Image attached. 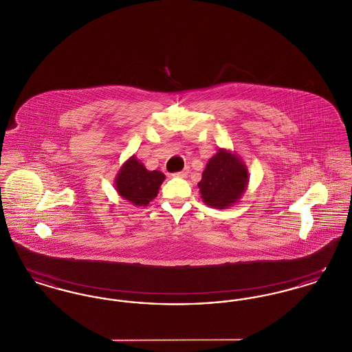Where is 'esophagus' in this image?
<instances>
[{"mask_svg": "<svg viewBox=\"0 0 352 352\" xmlns=\"http://www.w3.org/2000/svg\"><path fill=\"white\" fill-rule=\"evenodd\" d=\"M187 174H188V171H187V170H182V171L174 173V174H173V177H179V178H186V177H187Z\"/></svg>", "mask_w": 352, "mask_h": 352, "instance_id": "obj_1", "label": "esophagus"}]
</instances>
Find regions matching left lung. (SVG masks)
<instances>
[{
	"label": "left lung",
	"instance_id": "1",
	"mask_svg": "<svg viewBox=\"0 0 352 352\" xmlns=\"http://www.w3.org/2000/svg\"><path fill=\"white\" fill-rule=\"evenodd\" d=\"M247 184L248 171L245 165L234 154L220 149L208 161L198 186L206 204L226 208L241 197Z\"/></svg>",
	"mask_w": 352,
	"mask_h": 352
}]
</instances>
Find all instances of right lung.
<instances>
[{
	"label": "right lung",
	"mask_w": 352,
	"mask_h": 352,
	"mask_svg": "<svg viewBox=\"0 0 352 352\" xmlns=\"http://www.w3.org/2000/svg\"><path fill=\"white\" fill-rule=\"evenodd\" d=\"M165 175L161 171H149L135 158L128 160L116 178V190L126 201L135 206H148L157 197Z\"/></svg>",
	"instance_id": "right-lung-1"
}]
</instances>
